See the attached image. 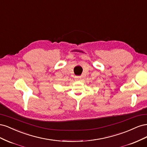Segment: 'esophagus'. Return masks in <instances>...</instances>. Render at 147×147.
<instances>
[{
    "label": "esophagus",
    "mask_w": 147,
    "mask_h": 147,
    "mask_svg": "<svg viewBox=\"0 0 147 147\" xmlns=\"http://www.w3.org/2000/svg\"><path fill=\"white\" fill-rule=\"evenodd\" d=\"M75 78H76V80H77V81H81L82 80V77H81L78 76V77H75Z\"/></svg>",
    "instance_id": "34e87169"
}]
</instances>
